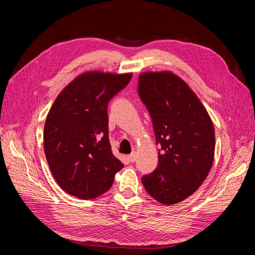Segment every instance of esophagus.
<instances>
[{"label": "esophagus", "mask_w": 255, "mask_h": 255, "mask_svg": "<svg viewBox=\"0 0 255 255\" xmlns=\"http://www.w3.org/2000/svg\"><path fill=\"white\" fill-rule=\"evenodd\" d=\"M128 159L129 163H134V161L137 159V153L136 152H132L129 154V155L128 156Z\"/></svg>", "instance_id": "1"}]
</instances>
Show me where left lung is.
<instances>
[{
    "instance_id": "8db88e82",
    "label": "left lung",
    "mask_w": 255,
    "mask_h": 255,
    "mask_svg": "<svg viewBox=\"0 0 255 255\" xmlns=\"http://www.w3.org/2000/svg\"><path fill=\"white\" fill-rule=\"evenodd\" d=\"M138 94L160 145L156 169L141 182L156 201L176 204L194 194L213 166V122L195 92L170 71L140 73Z\"/></svg>"
}]
</instances>
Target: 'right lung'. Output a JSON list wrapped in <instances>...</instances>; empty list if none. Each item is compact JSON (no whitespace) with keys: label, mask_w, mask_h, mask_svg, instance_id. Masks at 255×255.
<instances>
[{"label":"right lung","mask_w":255,"mask_h":255,"mask_svg":"<svg viewBox=\"0 0 255 255\" xmlns=\"http://www.w3.org/2000/svg\"><path fill=\"white\" fill-rule=\"evenodd\" d=\"M130 79L132 73L85 72L54 101L44 123V153L54 179L69 195L95 199L123 168L112 153L107 106Z\"/></svg>","instance_id":"right-lung-1"}]
</instances>
